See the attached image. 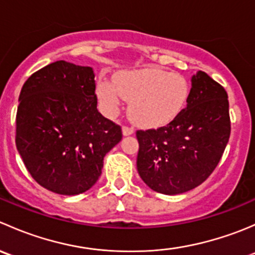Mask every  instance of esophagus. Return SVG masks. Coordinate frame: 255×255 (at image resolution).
Wrapping results in <instances>:
<instances>
[{
    "instance_id": "esophagus-1",
    "label": "esophagus",
    "mask_w": 255,
    "mask_h": 255,
    "mask_svg": "<svg viewBox=\"0 0 255 255\" xmlns=\"http://www.w3.org/2000/svg\"><path fill=\"white\" fill-rule=\"evenodd\" d=\"M122 133L123 135H132L133 133H134V129H133L132 127H127V126H125V127L122 128Z\"/></svg>"
}]
</instances>
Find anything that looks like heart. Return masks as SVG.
Listing matches in <instances>:
<instances>
[{
    "mask_svg": "<svg viewBox=\"0 0 255 255\" xmlns=\"http://www.w3.org/2000/svg\"><path fill=\"white\" fill-rule=\"evenodd\" d=\"M190 91V82L184 75L158 68L122 71L113 81L101 80L96 87L106 115L115 116L127 100L130 101V117L146 128L173 122L186 107Z\"/></svg>",
    "mask_w": 255,
    "mask_h": 255,
    "instance_id": "1",
    "label": "heart"
}]
</instances>
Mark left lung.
<instances>
[{
	"instance_id": "8db88e82",
	"label": "left lung",
	"mask_w": 255,
	"mask_h": 255,
	"mask_svg": "<svg viewBox=\"0 0 255 255\" xmlns=\"http://www.w3.org/2000/svg\"><path fill=\"white\" fill-rule=\"evenodd\" d=\"M231 134L226 90L204 71L191 78L186 107L158 129L137 130L138 174L156 192L177 195L201 185L220 163Z\"/></svg>"
}]
</instances>
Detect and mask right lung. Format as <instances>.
Wrapping results in <instances>:
<instances>
[{"instance_id":"1","label":"right lung","mask_w":255,"mask_h":255,"mask_svg":"<svg viewBox=\"0 0 255 255\" xmlns=\"http://www.w3.org/2000/svg\"><path fill=\"white\" fill-rule=\"evenodd\" d=\"M90 66L59 60L23 85L16 117V145L25 168L59 195L91 189L104 158L122 139L121 127L97 110Z\"/></svg>"}]
</instances>
